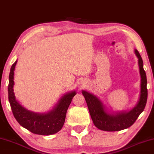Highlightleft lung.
<instances>
[{
	"label": "left lung",
	"instance_id": "8db88e82",
	"mask_svg": "<svg viewBox=\"0 0 154 154\" xmlns=\"http://www.w3.org/2000/svg\"><path fill=\"white\" fill-rule=\"evenodd\" d=\"M135 54L138 59L140 74L141 77L140 99L137 106L128 112H120L116 115H110L105 111L104 105L95 95L82 91V95L86 100L91 117L94 125L98 129L115 132L120 131L130 127L137 119L138 116L144 110L147 100V76L144 69L143 62L139 52L135 50Z\"/></svg>",
	"mask_w": 154,
	"mask_h": 154
}]
</instances>
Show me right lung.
Instances as JSON below:
<instances>
[{"label":"right lung","instance_id":"add662e5","mask_svg":"<svg viewBox=\"0 0 154 154\" xmlns=\"http://www.w3.org/2000/svg\"><path fill=\"white\" fill-rule=\"evenodd\" d=\"M17 61L12 65L8 85L9 101L14 117L20 125L35 134H53L61 130L65 123L68 107L75 95L73 91L65 95L53 110L46 114H39L26 110L16 100L14 92V75Z\"/></svg>","mask_w":154,"mask_h":154}]
</instances>
